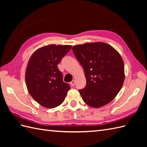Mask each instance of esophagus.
Masks as SVG:
<instances>
[{"mask_svg":"<svg viewBox=\"0 0 147 147\" xmlns=\"http://www.w3.org/2000/svg\"><path fill=\"white\" fill-rule=\"evenodd\" d=\"M70 85H71V86H74V85H75V81H74V80H73V81H72V82L70 83Z\"/></svg>","mask_w":147,"mask_h":147,"instance_id":"1","label":"esophagus"}]
</instances>
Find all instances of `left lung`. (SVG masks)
I'll return each instance as SVG.
<instances>
[{"instance_id":"left-lung-1","label":"left lung","mask_w":147,"mask_h":147,"mask_svg":"<svg viewBox=\"0 0 147 147\" xmlns=\"http://www.w3.org/2000/svg\"><path fill=\"white\" fill-rule=\"evenodd\" d=\"M85 72L86 84L79 90L87 105L98 108L113 100L123 86L124 66L119 54L107 43H85L73 47Z\"/></svg>"}]
</instances>
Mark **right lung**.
Here are the masks:
<instances>
[{
	"label": "right lung",
	"instance_id": "1",
	"mask_svg": "<svg viewBox=\"0 0 147 147\" xmlns=\"http://www.w3.org/2000/svg\"><path fill=\"white\" fill-rule=\"evenodd\" d=\"M71 49V45H50L37 50L30 57L26 71V84L33 98L47 108L64 102L70 85L63 82L57 64Z\"/></svg>",
	"mask_w": 147,
	"mask_h": 147
}]
</instances>
